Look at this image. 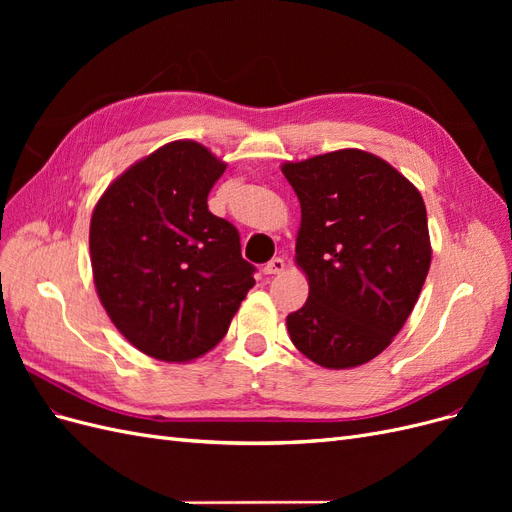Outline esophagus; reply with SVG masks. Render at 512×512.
<instances>
[{
    "label": "esophagus",
    "instance_id": "esophagus-1",
    "mask_svg": "<svg viewBox=\"0 0 512 512\" xmlns=\"http://www.w3.org/2000/svg\"><path fill=\"white\" fill-rule=\"evenodd\" d=\"M286 269V262H284V258H273V260H269L267 265H265V271L267 275H277V273H282Z\"/></svg>",
    "mask_w": 512,
    "mask_h": 512
}]
</instances>
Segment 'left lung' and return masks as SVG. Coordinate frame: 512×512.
<instances>
[{
	"instance_id": "obj_1",
	"label": "left lung",
	"mask_w": 512,
	"mask_h": 512,
	"mask_svg": "<svg viewBox=\"0 0 512 512\" xmlns=\"http://www.w3.org/2000/svg\"><path fill=\"white\" fill-rule=\"evenodd\" d=\"M282 173L301 203L294 262L309 284L286 318L292 344L327 369L369 363L404 327L429 273L423 196L361 149L284 162Z\"/></svg>"
}]
</instances>
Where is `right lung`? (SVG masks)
Wrapping results in <instances>:
<instances>
[{"label": "right lung", "instance_id": "right-lung-1", "mask_svg": "<svg viewBox=\"0 0 512 512\" xmlns=\"http://www.w3.org/2000/svg\"><path fill=\"white\" fill-rule=\"evenodd\" d=\"M226 162L196 141H173L134 162L91 213L98 299L128 342L188 363L226 335L254 280L239 232L207 196Z\"/></svg>", "mask_w": 512, "mask_h": 512}]
</instances>
